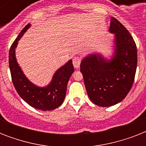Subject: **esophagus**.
I'll list each match as a JSON object with an SVG mask.
<instances>
[{
    "instance_id": "obj_1",
    "label": "esophagus",
    "mask_w": 146,
    "mask_h": 146,
    "mask_svg": "<svg viewBox=\"0 0 146 146\" xmlns=\"http://www.w3.org/2000/svg\"><path fill=\"white\" fill-rule=\"evenodd\" d=\"M80 63H81V60L79 57H74L73 58V66L75 67L76 69H78L80 67Z\"/></svg>"
}]
</instances>
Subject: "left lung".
<instances>
[{
  "label": "left lung",
  "mask_w": 146,
  "mask_h": 146,
  "mask_svg": "<svg viewBox=\"0 0 146 146\" xmlns=\"http://www.w3.org/2000/svg\"><path fill=\"white\" fill-rule=\"evenodd\" d=\"M109 32L115 36L112 59L90 54L80 64L88 96L101 107L112 106L124 99L133 86L137 66L136 45L129 31L111 17Z\"/></svg>",
  "instance_id": "1"
}]
</instances>
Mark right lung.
Instances as JSON below:
<instances>
[{"label":"right lung","mask_w":146,"mask_h":146,"mask_svg":"<svg viewBox=\"0 0 146 146\" xmlns=\"http://www.w3.org/2000/svg\"><path fill=\"white\" fill-rule=\"evenodd\" d=\"M27 24L18 37L13 42L9 51V66L15 89L19 96L34 108L42 111H51L60 106L66 96V86L74 71L72 60L56 71L50 84L46 87H38L29 81L23 73L17 62L15 48L18 41L30 27Z\"/></svg>","instance_id":"right-lung-1"}]
</instances>
